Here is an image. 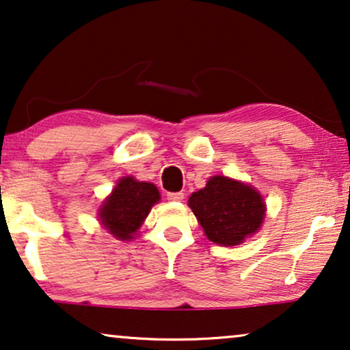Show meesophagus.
Here are the masks:
<instances>
[{
	"label": "esophagus",
	"instance_id": "1",
	"mask_svg": "<svg viewBox=\"0 0 350 350\" xmlns=\"http://www.w3.org/2000/svg\"><path fill=\"white\" fill-rule=\"evenodd\" d=\"M167 199L172 200V202H181L185 199L183 193H167Z\"/></svg>",
	"mask_w": 350,
	"mask_h": 350
}]
</instances>
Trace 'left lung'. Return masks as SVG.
<instances>
[{
    "label": "left lung",
    "instance_id": "1",
    "mask_svg": "<svg viewBox=\"0 0 350 350\" xmlns=\"http://www.w3.org/2000/svg\"><path fill=\"white\" fill-rule=\"evenodd\" d=\"M193 210L205 236L218 245H239L261 228L266 205L253 186L228 176H212L204 189L191 194Z\"/></svg>",
    "mask_w": 350,
    "mask_h": 350
}]
</instances>
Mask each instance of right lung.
Returning a JSON list of instances; mask_svg holds the SVG:
<instances>
[{"label": "right lung", "instance_id": "1", "mask_svg": "<svg viewBox=\"0 0 350 350\" xmlns=\"http://www.w3.org/2000/svg\"><path fill=\"white\" fill-rule=\"evenodd\" d=\"M159 199V191L152 183L124 176L100 207V223L119 241H131Z\"/></svg>", "mask_w": 350, "mask_h": 350}]
</instances>
